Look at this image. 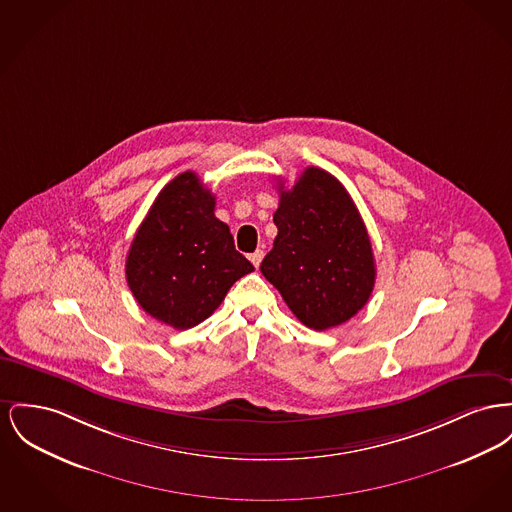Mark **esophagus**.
<instances>
[{"instance_id": "34e87169", "label": "esophagus", "mask_w": 512, "mask_h": 512, "mask_svg": "<svg viewBox=\"0 0 512 512\" xmlns=\"http://www.w3.org/2000/svg\"><path fill=\"white\" fill-rule=\"evenodd\" d=\"M263 255H265V253H263L261 249H257L255 253H251V255H249V261L253 263V267H255V269H259V265H261V261H263Z\"/></svg>"}]
</instances>
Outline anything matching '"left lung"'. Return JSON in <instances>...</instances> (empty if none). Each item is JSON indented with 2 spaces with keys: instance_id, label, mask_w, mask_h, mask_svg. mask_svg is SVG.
<instances>
[{
  "instance_id": "8db88e82",
  "label": "left lung",
  "mask_w": 512,
  "mask_h": 512,
  "mask_svg": "<svg viewBox=\"0 0 512 512\" xmlns=\"http://www.w3.org/2000/svg\"><path fill=\"white\" fill-rule=\"evenodd\" d=\"M278 236L261 272L301 323L327 331L352 319L375 286L367 228L344 185L305 168L292 189L278 187Z\"/></svg>"
}]
</instances>
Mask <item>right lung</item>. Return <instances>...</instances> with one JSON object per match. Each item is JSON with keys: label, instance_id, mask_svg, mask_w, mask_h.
<instances>
[{"label": "right lung", "instance_id": "add662e5", "mask_svg": "<svg viewBox=\"0 0 512 512\" xmlns=\"http://www.w3.org/2000/svg\"><path fill=\"white\" fill-rule=\"evenodd\" d=\"M214 205L197 174L183 172L158 193L127 253L125 276L137 303L180 331L211 317L232 284L253 271Z\"/></svg>", "mask_w": 512, "mask_h": 512}]
</instances>
